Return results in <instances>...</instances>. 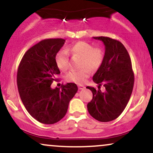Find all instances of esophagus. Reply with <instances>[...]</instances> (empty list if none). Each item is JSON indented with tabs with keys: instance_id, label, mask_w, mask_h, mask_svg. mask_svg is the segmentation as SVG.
<instances>
[{
	"instance_id": "1",
	"label": "esophagus",
	"mask_w": 153,
	"mask_h": 153,
	"mask_svg": "<svg viewBox=\"0 0 153 153\" xmlns=\"http://www.w3.org/2000/svg\"><path fill=\"white\" fill-rule=\"evenodd\" d=\"M78 86L79 90H83V89H85V88L84 85H78Z\"/></svg>"
}]
</instances>
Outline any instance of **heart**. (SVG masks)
Wrapping results in <instances>:
<instances>
[{
    "label": "heart",
    "mask_w": 153,
    "mask_h": 153,
    "mask_svg": "<svg viewBox=\"0 0 153 153\" xmlns=\"http://www.w3.org/2000/svg\"><path fill=\"white\" fill-rule=\"evenodd\" d=\"M73 56L81 57L80 68L78 71H72L66 75V80L76 83H82L88 78L91 70L98 69L102 64L104 53L100 47H94L92 45L86 42H78L67 49ZM66 50H61L55 55V62L60 70H67L69 66V58Z\"/></svg>",
    "instance_id": "1"
}]
</instances>
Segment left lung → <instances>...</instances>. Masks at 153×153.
Returning a JSON list of instances; mask_svg holds the SVG:
<instances>
[{
  "label": "left lung",
  "instance_id": "left-lung-1",
  "mask_svg": "<svg viewBox=\"0 0 153 153\" xmlns=\"http://www.w3.org/2000/svg\"><path fill=\"white\" fill-rule=\"evenodd\" d=\"M105 45L103 61L93 76L99 89L87 86L93 93V99L87 105L89 114L95 119L107 122L117 119L130 99L134 86V72L129 54L122 43L107 36L93 37ZM103 85L105 91L100 89Z\"/></svg>",
  "mask_w": 153,
  "mask_h": 153
}]
</instances>
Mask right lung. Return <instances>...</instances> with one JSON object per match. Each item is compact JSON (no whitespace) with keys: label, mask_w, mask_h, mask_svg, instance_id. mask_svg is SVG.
I'll use <instances>...</instances> for the list:
<instances>
[{"label":"right lung","mask_w":153,"mask_h":153,"mask_svg":"<svg viewBox=\"0 0 153 153\" xmlns=\"http://www.w3.org/2000/svg\"><path fill=\"white\" fill-rule=\"evenodd\" d=\"M65 42L63 39L42 40L26 51L19 65L16 80L21 99L31 117L42 124L61 120L78 91L73 82L63 85L61 89L51 88L60 73L55 55Z\"/></svg>","instance_id":"add662e5"}]
</instances>
